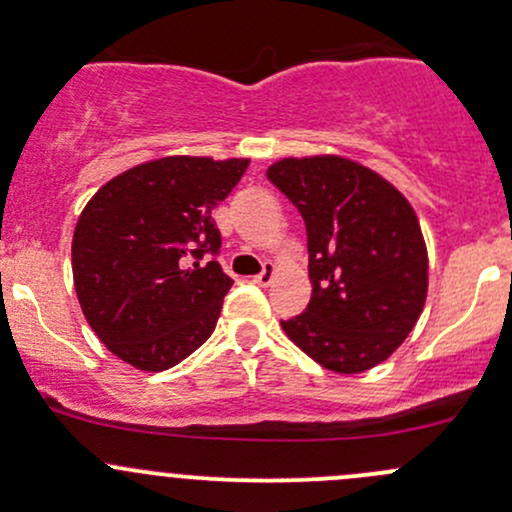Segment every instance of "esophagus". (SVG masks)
I'll return each instance as SVG.
<instances>
[{
    "label": "esophagus",
    "mask_w": 512,
    "mask_h": 512,
    "mask_svg": "<svg viewBox=\"0 0 512 512\" xmlns=\"http://www.w3.org/2000/svg\"><path fill=\"white\" fill-rule=\"evenodd\" d=\"M275 277H277V265H272V262H267L265 270H262L260 275L252 277V282H255V285H260V287H270L272 282H275Z\"/></svg>",
    "instance_id": "obj_1"
}]
</instances>
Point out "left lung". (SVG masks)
<instances>
[{"label":"left lung","mask_w":512,"mask_h":512,"mask_svg":"<svg viewBox=\"0 0 512 512\" xmlns=\"http://www.w3.org/2000/svg\"><path fill=\"white\" fill-rule=\"evenodd\" d=\"M267 178L307 225L312 299L282 329L334 374L374 369L404 344L426 304L416 210L384 175L339 153L280 158Z\"/></svg>","instance_id":"left-lung-1"}]
</instances>
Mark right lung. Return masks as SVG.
Returning <instances> with one entry per match:
<instances>
[{
  "mask_svg": "<svg viewBox=\"0 0 512 512\" xmlns=\"http://www.w3.org/2000/svg\"><path fill=\"white\" fill-rule=\"evenodd\" d=\"M250 158L165 156L123 170L81 210L71 270L81 312L111 354L141 371L190 356L218 324L232 280L213 208Z\"/></svg>",
  "mask_w": 512,
  "mask_h": 512,
  "instance_id": "obj_1",
  "label": "right lung"
}]
</instances>
